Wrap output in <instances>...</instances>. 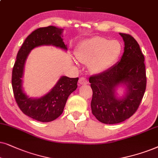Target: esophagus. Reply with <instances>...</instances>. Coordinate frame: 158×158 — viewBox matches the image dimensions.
Here are the masks:
<instances>
[{"instance_id": "obj_1", "label": "esophagus", "mask_w": 158, "mask_h": 158, "mask_svg": "<svg viewBox=\"0 0 158 158\" xmlns=\"http://www.w3.org/2000/svg\"><path fill=\"white\" fill-rule=\"evenodd\" d=\"M79 85H87L88 81L85 77H80L79 79Z\"/></svg>"}]
</instances>
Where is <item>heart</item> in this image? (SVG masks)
Masks as SVG:
<instances>
[{"instance_id": "heart-1", "label": "heart", "mask_w": 158, "mask_h": 158, "mask_svg": "<svg viewBox=\"0 0 158 158\" xmlns=\"http://www.w3.org/2000/svg\"><path fill=\"white\" fill-rule=\"evenodd\" d=\"M121 44L102 37H93L81 42L76 49V57L88 65L90 72L100 73L110 69L119 58Z\"/></svg>"}]
</instances>
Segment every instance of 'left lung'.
I'll return each instance as SVG.
<instances>
[{"label":"left lung","instance_id":"left-lung-1","mask_svg":"<svg viewBox=\"0 0 158 158\" xmlns=\"http://www.w3.org/2000/svg\"><path fill=\"white\" fill-rule=\"evenodd\" d=\"M124 41L121 60L104 72L89 77L92 89V113L99 121L114 124L133 115L139 106L147 85L144 57L136 40L129 34L120 33ZM127 86L123 99L115 97V88Z\"/></svg>","mask_w":158,"mask_h":158}]
</instances>
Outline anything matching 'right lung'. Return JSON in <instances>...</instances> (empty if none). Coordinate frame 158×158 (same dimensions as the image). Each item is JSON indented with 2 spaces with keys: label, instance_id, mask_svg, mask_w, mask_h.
Instances as JSON below:
<instances>
[{
  "label": "right lung",
  "instance_id": "add662e5",
  "mask_svg": "<svg viewBox=\"0 0 158 158\" xmlns=\"http://www.w3.org/2000/svg\"><path fill=\"white\" fill-rule=\"evenodd\" d=\"M62 29L53 26L40 27L32 31L19 50L12 70L11 84L14 98L20 110L31 118L40 122L54 121L62 114L69 96L77 88L79 78L62 77L45 96L29 98L22 89L24 66L31 50L40 45H54L67 50L61 38Z\"/></svg>",
  "mask_w": 158,
  "mask_h": 158
}]
</instances>
